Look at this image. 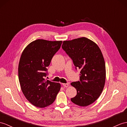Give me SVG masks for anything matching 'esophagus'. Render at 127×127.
Wrapping results in <instances>:
<instances>
[{
	"label": "esophagus",
	"instance_id": "esophagus-1",
	"mask_svg": "<svg viewBox=\"0 0 127 127\" xmlns=\"http://www.w3.org/2000/svg\"><path fill=\"white\" fill-rule=\"evenodd\" d=\"M69 83H63V85L64 86V87H67L68 86H69Z\"/></svg>",
	"mask_w": 127,
	"mask_h": 127
}]
</instances>
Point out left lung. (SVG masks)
<instances>
[{
	"label": "left lung",
	"mask_w": 127,
	"mask_h": 127,
	"mask_svg": "<svg viewBox=\"0 0 127 127\" xmlns=\"http://www.w3.org/2000/svg\"><path fill=\"white\" fill-rule=\"evenodd\" d=\"M62 48L79 68V81L71 83L77 94L71 101L80 106L93 103L100 96L106 80V66L98 46L92 40L82 37L64 41Z\"/></svg>",
	"instance_id": "1"
}]
</instances>
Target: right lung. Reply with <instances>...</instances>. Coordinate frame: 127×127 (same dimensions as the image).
Listing matches in <instances>:
<instances>
[{
    "label": "right lung",
    "instance_id": "1",
    "mask_svg": "<svg viewBox=\"0 0 127 127\" xmlns=\"http://www.w3.org/2000/svg\"><path fill=\"white\" fill-rule=\"evenodd\" d=\"M62 41L38 39L25 48L18 66V76L21 90L30 103L44 108L53 103L60 89L58 83L45 80L47 67L60 48Z\"/></svg>",
    "mask_w": 127,
    "mask_h": 127
}]
</instances>
